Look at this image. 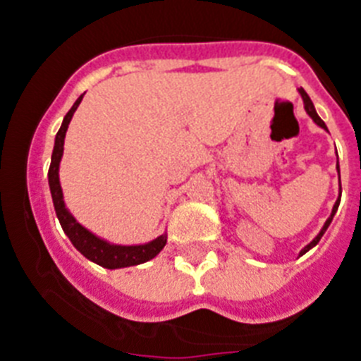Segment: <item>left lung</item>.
Masks as SVG:
<instances>
[{"label": "left lung", "mask_w": 361, "mask_h": 361, "mask_svg": "<svg viewBox=\"0 0 361 361\" xmlns=\"http://www.w3.org/2000/svg\"><path fill=\"white\" fill-rule=\"evenodd\" d=\"M298 92H299V95H301V99H302V104H305V111H307V114H308V117H310V119L314 121V123H316L317 126H319V128H323V130H325V132H329V128H326V124L323 123V119H321L319 115H317L316 108H314V102L310 101V97L307 95V92H305V90H302V87H299ZM336 156H338V152H336ZM336 169H338V172H340V165H338V163H336ZM340 198H341V180H340V196H338V200H336L334 207H332V213H330V216L326 218V222L323 224V227H321V231L317 233L316 237H314V240H312L310 244H307V246H305V247H302L301 251H299V257H301V255H305V253H307V251H310L312 247L316 246L317 242L321 240V237H323V235H325L326 227L330 226V222H332V218H334L336 211H338V205H340Z\"/></svg>", "instance_id": "1"}]
</instances>
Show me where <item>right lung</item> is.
I'll return each instance as SVG.
<instances>
[{
    "mask_svg": "<svg viewBox=\"0 0 361 361\" xmlns=\"http://www.w3.org/2000/svg\"><path fill=\"white\" fill-rule=\"evenodd\" d=\"M84 93L78 97L75 104L71 106V110L66 114L62 121V126L56 132V137H54V148L53 156H51V166H49V189L51 196H53V205L54 211H56V216H59V222L62 226L63 233L68 235L69 240L75 247H77L87 260H92L95 264L102 266V268L108 269H117V268H128V266H137L148 262L150 259L159 253V251L165 247L166 244V233L159 235L154 240L147 242V244H134V246H121V244H111V242L104 240V238L93 235L90 229L78 224L75 220L69 209L66 207V202H63V192L62 185H60V161H62L63 156V139H66V132H68V126L73 119V114L77 111L78 104L82 101Z\"/></svg>",
    "mask_w": 361,
    "mask_h": 361,
    "instance_id": "obj_1",
    "label": "right lung"
}]
</instances>
